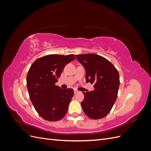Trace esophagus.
Here are the masks:
<instances>
[{
    "label": "esophagus",
    "instance_id": "obj_1",
    "mask_svg": "<svg viewBox=\"0 0 151 151\" xmlns=\"http://www.w3.org/2000/svg\"><path fill=\"white\" fill-rule=\"evenodd\" d=\"M74 94H76L77 93H78V91L76 90V89H74Z\"/></svg>",
    "mask_w": 151,
    "mask_h": 151
}]
</instances>
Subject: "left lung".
<instances>
[{"label":"left lung","mask_w":151,"mask_h":151,"mask_svg":"<svg viewBox=\"0 0 151 151\" xmlns=\"http://www.w3.org/2000/svg\"><path fill=\"white\" fill-rule=\"evenodd\" d=\"M76 58L86 71V83L94 84V90L83 92L82 108L91 119L106 116L115 103L120 86L119 74L115 67L105 58L96 54L76 55Z\"/></svg>","instance_id":"8db88e82"}]
</instances>
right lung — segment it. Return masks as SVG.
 I'll list each match as a JSON object with an SVG mask.
<instances>
[{"mask_svg":"<svg viewBox=\"0 0 151 151\" xmlns=\"http://www.w3.org/2000/svg\"><path fill=\"white\" fill-rule=\"evenodd\" d=\"M75 59L74 55H48L33 63L26 77L31 101L40 116L50 122L58 121L66 115L72 89H62L55 85L67 63Z\"/></svg>","mask_w":151,"mask_h":151,"instance_id":"add662e5","label":"right lung"}]
</instances>
